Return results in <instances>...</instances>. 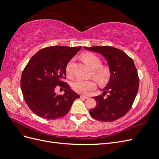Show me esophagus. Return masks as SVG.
<instances>
[{
	"label": "esophagus",
	"mask_w": 159,
	"mask_h": 159,
	"mask_svg": "<svg viewBox=\"0 0 159 159\" xmlns=\"http://www.w3.org/2000/svg\"><path fill=\"white\" fill-rule=\"evenodd\" d=\"M80 98H82V99H88V98H89L88 96L83 95H80Z\"/></svg>",
	"instance_id": "esophagus-1"
}]
</instances>
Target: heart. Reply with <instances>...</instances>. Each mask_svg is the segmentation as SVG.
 Masks as SVG:
<instances>
[{
  "label": "heart",
  "instance_id": "1",
  "mask_svg": "<svg viewBox=\"0 0 159 159\" xmlns=\"http://www.w3.org/2000/svg\"><path fill=\"white\" fill-rule=\"evenodd\" d=\"M82 59L89 68L94 70L93 75L99 84H105L111 78V71L107 67H100L102 61L97 56L93 54H85L82 56ZM74 61L70 60L66 66V71L68 77L72 76V66ZM95 82L91 80L77 79L74 81L72 87L76 92L81 94H87L95 88Z\"/></svg>",
  "mask_w": 159,
  "mask_h": 159
}]
</instances>
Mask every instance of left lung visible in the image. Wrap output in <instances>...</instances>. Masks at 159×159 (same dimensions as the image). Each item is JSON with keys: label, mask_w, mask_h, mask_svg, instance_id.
<instances>
[{"label": "left lung", "mask_w": 159, "mask_h": 159, "mask_svg": "<svg viewBox=\"0 0 159 159\" xmlns=\"http://www.w3.org/2000/svg\"><path fill=\"white\" fill-rule=\"evenodd\" d=\"M102 54L107 60L111 78L103 95L93 97L97 102L89 111L91 116L103 122L114 121L131 109L139 89V79L133 60L125 53L111 46L84 47ZM107 93L108 95L104 97Z\"/></svg>", "instance_id": "left-lung-1"}]
</instances>
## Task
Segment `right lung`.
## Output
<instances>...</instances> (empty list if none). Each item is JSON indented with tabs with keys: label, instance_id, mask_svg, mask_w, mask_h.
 Instances as JSON below:
<instances>
[{
	"label": "right lung",
	"instance_id": "right-lung-1",
	"mask_svg": "<svg viewBox=\"0 0 159 159\" xmlns=\"http://www.w3.org/2000/svg\"><path fill=\"white\" fill-rule=\"evenodd\" d=\"M79 47L54 46L44 48L34 55L24 69L20 86L24 99L32 111L40 117L55 119L65 116L80 95L62 81L70 60ZM57 85L64 87L65 93L55 92Z\"/></svg>",
	"mask_w": 159,
	"mask_h": 159
}]
</instances>
